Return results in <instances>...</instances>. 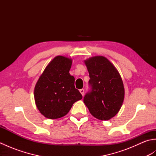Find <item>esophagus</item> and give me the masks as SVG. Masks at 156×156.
Returning <instances> with one entry per match:
<instances>
[{
	"instance_id": "1",
	"label": "esophagus",
	"mask_w": 156,
	"mask_h": 156,
	"mask_svg": "<svg viewBox=\"0 0 156 156\" xmlns=\"http://www.w3.org/2000/svg\"><path fill=\"white\" fill-rule=\"evenodd\" d=\"M80 92L81 93V94H82V96H83V95H84V89H80Z\"/></svg>"
}]
</instances>
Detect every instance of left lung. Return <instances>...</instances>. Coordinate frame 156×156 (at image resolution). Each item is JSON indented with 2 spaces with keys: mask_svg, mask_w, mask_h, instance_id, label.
Instances as JSON below:
<instances>
[{
  "mask_svg": "<svg viewBox=\"0 0 156 156\" xmlns=\"http://www.w3.org/2000/svg\"><path fill=\"white\" fill-rule=\"evenodd\" d=\"M90 76L92 90L84 96V102L90 114L107 121L118 113L125 97L121 75L115 66L102 55L84 60Z\"/></svg>",
  "mask_w": 156,
  "mask_h": 156,
  "instance_id": "left-lung-1",
  "label": "left lung"
}]
</instances>
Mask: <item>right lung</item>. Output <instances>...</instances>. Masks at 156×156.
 <instances>
[{
  "label": "right lung",
  "mask_w": 156,
  "mask_h": 156,
  "mask_svg": "<svg viewBox=\"0 0 156 156\" xmlns=\"http://www.w3.org/2000/svg\"><path fill=\"white\" fill-rule=\"evenodd\" d=\"M72 64L71 58L56 56L46 66L35 84V105L46 118L64 117L75 102L82 98L80 92L75 88L74 77L69 73Z\"/></svg>",
  "instance_id": "obj_1"
}]
</instances>
